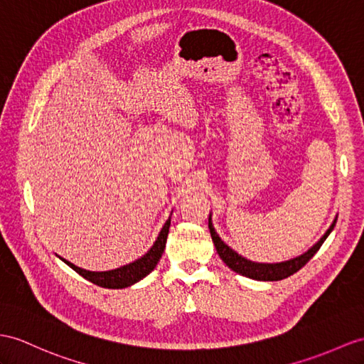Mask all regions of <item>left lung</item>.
I'll list each match as a JSON object with an SVG mask.
<instances>
[{
    "mask_svg": "<svg viewBox=\"0 0 364 364\" xmlns=\"http://www.w3.org/2000/svg\"><path fill=\"white\" fill-rule=\"evenodd\" d=\"M336 218L335 216L333 223L331 224V227L327 228V232L320 237V241L316 244H314L307 252H304L303 255L296 256V258H291L287 261L282 262H256V261H250L244 258L242 255H239L237 252H235L232 247H228L220 236L216 233L215 227H213V220H211V213L208 216V228H210V235L213 239V244L216 247V252L219 255V258L225 262V265H228L230 269L233 272L242 274V277H247L250 279H256V281H281L284 278H289L290 274L296 273L301 267L312 259V256L320 250V247L323 245V242L326 241V237L331 235V232L333 230L335 224H336Z\"/></svg>",
    "mask_w": 364,
    "mask_h": 364,
    "instance_id": "8db88e82",
    "label": "left lung"
}]
</instances>
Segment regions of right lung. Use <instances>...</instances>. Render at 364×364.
<instances>
[{"mask_svg":"<svg viewBox=\"0 0 364 364\" xmlns=\"http://www.w3.org/2000/svg\"><path fill=\"white\" fill-rule=\"evenodd\" d=\"M170 224H171V216L166 219V223L164 224L161 233H159L156 242L151 245V249H149L144 256H140L139 259L132 261L127 265H122V267L114 269V270L91 272V270L78 267V265L73 264L65 258H61V256H58V255L57 256L65 264H68L70 269L75 270L78 274H82L85 279L91 281L95 286H100L105 289H125V287L136 284V282H139L140 279H144L156 269V265L159 261H161L164 250H165L168 232H170Z\"/></svg>","mask_w":364,"mask_h":364,"instance_id":"1","label":"right lung"}]
</instances>
